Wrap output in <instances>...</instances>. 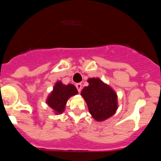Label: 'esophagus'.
<instances>
[{
  "label": "esophagus",
  "mask_w": 161,
  "mask_h": 161,
  "mask_svg": "<svg viewBox=\"0 0 161 161\" xmlns=\"http://www.w3.org/2000/svg\"><path fill=\"white\" fill-rule=\"evenodd\" d=\"M76 89H77L78 92H79V93H80V91H81V89H82V85H81V84H80V83L76 84Z\"/></svg>",
  "instance_id": "1"
}]
</instances>
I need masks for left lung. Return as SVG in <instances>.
I'll list each match as a JSON object with an SVG mask.
<instances>
[{
    "label": "left lung",
    "mask_w": 161,
    "mask_h": 161,
    "mask_svg": "<svg viewBox=\"0 0 161 161\" xmlns=\"http://www.w3.org/2000/svg\"><path fill=\"white\" fill-rule=\"evenodd\" d=\"M89 86L81 91L89 113L97 121H104L114 114L118 109V97L109 85L98 78H89Z\"/></svg>",
    "instance_id": "1"
}]
</instances>
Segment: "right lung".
<instances>
[{
    "label": "right lung",
    "instance_id": "obj_1",
    "mask_svg": "<svg viewBox=\"0 0 161 161\" xmlns=\"http://www.w3.org/2000/svg\"><path fill=\"white\" fill-rule=\"evenodd\" d=\"M77 93V89L73 85H65L61 81H57L47 99V103L57 114H61L64 111L68 98Z\"/></svg>",
    "mask_w": 161,
    "mask_h": 161
}]
</instances>
